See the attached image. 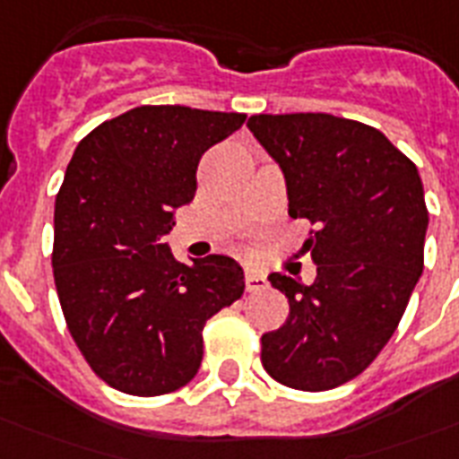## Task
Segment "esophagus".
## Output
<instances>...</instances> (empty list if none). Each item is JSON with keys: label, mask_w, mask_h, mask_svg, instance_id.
Wrapping results in <instances>:
<instances>
[{"label": "esophagus", "mask_w": 459, "mask_h": 459, "mask_svg": "<svg viewBox=\"0 0 459 459\" xmlns=\"http://www.w3.org/2000/svg\"><path fill=\"white\" fill-rule=\"evenodd\" d=\"M266 286H269V281H266L264 273L255 272V269H245V288H247V293L264 290Z\"/></svg>", "instance_id": "34e87169"}]
</instances>
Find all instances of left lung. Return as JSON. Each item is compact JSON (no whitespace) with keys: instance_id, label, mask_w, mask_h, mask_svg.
Wrapping results in <instances>:
<instances>
[{"instance_id":"left-lung-1","label":"left lung","mask_w":459,"mask_h":459,"mask_svg":"<svg viewBox=\"0 0 459 459\" xmlns=\"http://www.w3.org/2000/svg\"><path fill=\"white\" fill-rule=\"evenodd\" d=\"M283 169L288 214L316 279L272 273L286 324L262 335L266 374L295 391H328L359 377L395 333L424 269L429 212L417 166L384 133L331 114H257L247 121Z\"/></svg>"}]
</instances>
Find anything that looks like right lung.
I'll use <instances>...</instances> for the list:
<instances>
[{
	"label": "right lung",
	"instance_id": "add662e5",
	"mask_svg": "<svg viewBox=\"0 0 459 459\" xmlns=\"http://www.w3.org/2000/svg\"><path fill=\"white\" fill-rule=\"evenodd\" d=\"M245 114L145 104L100 124L75 147L54 204V283L90 369L128 395L193 381L202 331L243 295V269L209 255L180 264L159 243L197 190L209 147Z\"/></svg>",
	"mask_w": 459,
	"mask_h": 459
}]
</instances>
